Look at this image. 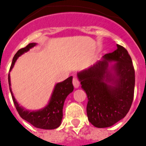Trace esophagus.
<instances>
[{"instance_id": "obj_1", "label": "esophagus", "mask_w": 146, "mask_h": 146, "mask_svg": "<svg viewBox=\"0 0 146 146\" xmlns=\"http://www.w3.org/2000/svg\"><path fill=\"white\" fill-rule=\"evenodd\" d=\"M73 86H74V87L78 88L79 86H80V81H79V80H78L77 78L74 77L73 79Z\"/></svg>"}]
</instances>
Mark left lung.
Returning <instances> with one entry per match:
<instances>
[{
  "instance_id": "obj_1",
  "label": "left lung",
  "mask_w": 146,
  "mask_h": 146,
  "mask_svg": "<svg viewBox=\"0 0 146 146\" xmlns=\"http://www.w3.org/2000/svg\"><path fill=\"white\" fill-rule=\"evenodd\" d=\"M77 77L87 95L86 113L92 125L110 127L126 115L134 96L135 70L123 46L117 44L115 51L78 72Z\"/></svg>"
}]
</instances>
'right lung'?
Returning a JSON list of instances; mask_svg holds the SVG:
<instances>
[{"label":"right lung","instance_id":"right-lung-1","mask_svg":"<svg viewBox=\"0 0 146 146\" xmlns=\"http://www.w3.org/2000/svg\"><path fill=\"white\" fill-rule=\"evenodd\" d=\"M36 45V43H29L24 48L19 50L13 58L10 71L14 67V63L19 56H21L22 54L29 51L30 49L33 48V46H35ZM72 81H73V76H70L63 82L56 83L54 86L48 104L41 110L31 111V110H26L25 108L22 107L17 102L11 87L10 73L8 75L10 91H11L12 99L14 101V106L18 112L19 115H21L22 119L26 120L27 122L31 123L33 126L39 128V129H54L60 125L61 121L63 119V104L65 102L66 98L73 91V85Z\"/></svg>","mask_w":146,"mask_h":146}]
</instances>
